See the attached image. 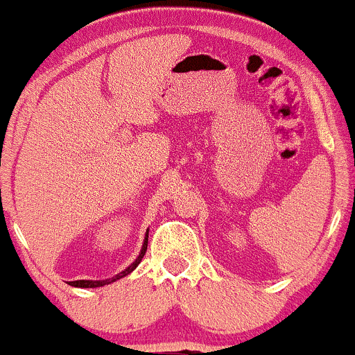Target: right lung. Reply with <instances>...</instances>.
<instances>
[{"label":"right lung","instance_id":"1","mask_svg":"<svg viewBox=\"0 0 355 355\" xmlns=\"http://www.w3.org/2000/svg\"><path fill=\"white\" fill-rule=\"evenodd\" d=\"M147 242H148V230L146 232V239H144V243H142V249H140L139 255H137L135 261L132 262L128 268H125L121 272H118L116 276L110 277V279H103V281H91V279H79V281H69L71 286H76V288H100V286H105V284H110V283H115V281L121 279V277L128 276V274L132 272L133 269L137 268V266L140 264V261L144 259V255H146V250H147Z\"/></svg>","mask_w":355,"mask_h":355}]
</instances>
